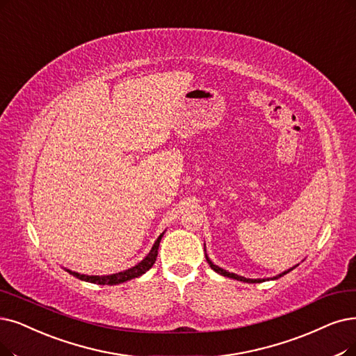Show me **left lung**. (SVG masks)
<instances>
[{"label":"left lung","instance_id":"obj_1","mask_svg":"<svg viewBox=\"0 0 356 356\" xmlns=\"http://www.w3.org/2000/svg\"><path fill=\"white\" fill-rule=\"evenodd\" d=\"M206 259H207V263L210 264V267L215 270L216 273H219V275H222V276H226V277H231V279H236V280H241V282H247V283H261V282H264L266 279H247V277H244V276H238V275H235V273H229V272H226L225 268H220L219 266H216V264H213L210 260H209V257L206 255ZM296 267V266H295ZM295 267H291L289 270H286V272H283V273H280V275H277V276H275V277H272V279H279V277H282L283 275H286V273H289L291 270H293ZM268 280V279H267Z\"/></svg>","mask_w":356,"mask_h":356}]
</instances>
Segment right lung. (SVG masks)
Instances as JSON below:
<instances>
[{"mask_svg":"<svg viewBox=\"0 0 356 356\" xmlns=\"http://www.w3.org/2000/svg\"><path fill=\"white\" fill-rule=\"evenodd\" d=\"M163 234L159 235V238L154 241V244L150 250V252L146 255V259L141 260L138 264H136L134 267L129 268V270H124V272L120 273H113V275H108V276H88V275H80L77 272H71V270L65 268L70 275H73L74 277L84 280V282H90V283H96V285H118V283H124L127 280H131L136 279L141 275H145L147 270L154 264L156 257H158V250H159V244H161V239H162Z\"/></svg>","mask_w":356,"mask_h":356,"instance_id":"add662e5","label":"right lung"}]
</instances>
